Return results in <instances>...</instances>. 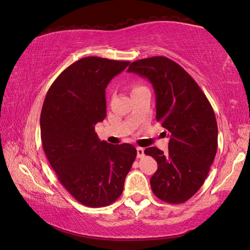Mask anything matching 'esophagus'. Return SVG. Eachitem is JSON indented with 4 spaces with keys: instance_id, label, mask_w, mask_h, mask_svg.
I'll list each match as a JSON object with an SVG mask.
<instances>
[{
    "instance_id": "esophagus-1",
    "label": "esophagus",
    "mask_w": 250,
    "mask_h": 250,
    "mask_svg": "<svg viewBox=\"0 0 250 250\" xmlns=\"http://www.w3.org/2000/svg\"><path fill=\"white\" fill-rule=\"evenodd\" d=\"M144 154H145V149L138 147L137 148V158H143Z\"/></svg>"
}]
</instances>
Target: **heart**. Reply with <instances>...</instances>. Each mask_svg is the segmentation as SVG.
<instances>
[{
    "label": "heart",
    "mask_w": 250,
    "mask_h": 250,
    "mask_svg": "<svg viewBox=\"0 0 250 250\" xmlns=\"http://www.w3.org/2000/svg\"><path fill=\"white\" fill-rule=\"evenodd\" d=\"M139 88H141V87L137 86V84H136V86H133V87H131V92L135 91V90H137V89H139Z\"/></svg>",
    "instance_id": "heart-1"
}]
</instances>
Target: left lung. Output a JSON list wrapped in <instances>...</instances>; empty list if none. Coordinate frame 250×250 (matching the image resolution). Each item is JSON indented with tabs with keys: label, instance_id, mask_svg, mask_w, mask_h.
I'll return each mask as SVG.
<instances>
[{
	"label": "left lung",
	"instance_id": "1",
	"mask_svg": "<svg viewBox=\"0 0 250 250\" xmlns=\"http://www.w3.org/2000/svg\"><path fill=\"white\" fill-rule=\"evenodd\" d=\"M128 73L151 83L157 121L169 137L168 153L150 147L158 169L150 178L153 194L168 204H182L202 186L218 149V125L212 106L192 77L166 56L138 60Z\"/></svg>",
	"mask_w": 250,
	"mask_h": 250
}]
</instances>
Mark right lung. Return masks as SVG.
I'll return each instance as SVG.
<instances>
[{"label":"right lung","mask_w":250,"mask_h":250,"mask_svg":"<svg viewBox=\"0 0 250 250\" xmlns=\"http://www.w3.org/2000/svg\"><path fill=\"white\" fill-rule=\"evenodd\" d=\"M127 61L88 56L63 70L40 116L42 147L59 181L81 204L100 208L123 192L137 155L133 145L101 141L95 125L106 116L105 88Z\"/></svg>","instance_id":"obj_1"}]
</instances>
